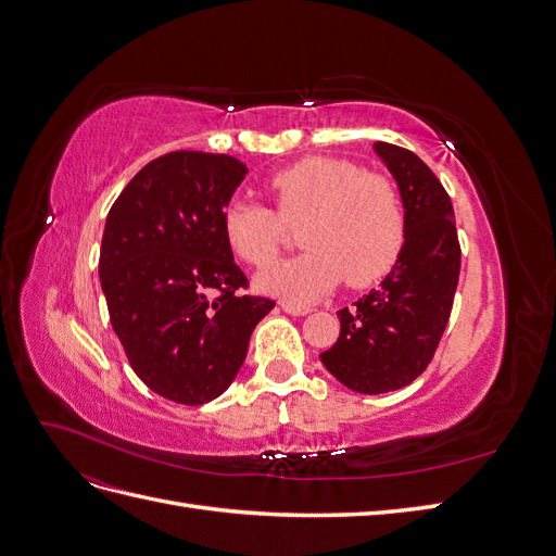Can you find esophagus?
Returning a JSON list of instances; mask_svg holds the SVG:
<instances>
[{
    "label": "esophagus",
    "mask_w": 556,
    "mask_h": 556,
    "mask_svg": "<svg viewBox=\"0 0 556 556\" xmlns=\"http://www.w3.org/2000/svg\"><path fill=\"white\" fill-rule=\"evenodd\" d=\"M280 308H282L285 313H290V315H308V313H311L308 306H299V304H292V301H282Z\"/></svg>",
    "instance_id": "34e87169"
}]
</instances>
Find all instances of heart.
Masks as SVG:
<instances>
[{
  "label": "heart",
  "mask_w": 556,
  "mask_h": 556,
  "mask_svg": "<svg viewBox=\"0 0 556 556\" xmlns=\"http://www.w3.org/2000/svg\"><path fill=\"white\" fill-rule=\"evenodd\" d=\"M274 210L231 201L223 233L250 266L271 262L285 241L282 225L299 227V257L266 266L257 288L296 304L327 294L343 278L368 288L392 271L406 243V206L382 174L339 157H304L266 180Z\"/></svg>",
  "instance_id": "obj_1"
}]
</instances>
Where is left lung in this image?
Returning a JSON list of instances; mask_svg holds the SVG:
<instances>
[{
  "instance_id": "obj_1",
  "label": "left lung",
  "mask_w": 556,
  "mask_h": 556,
  "mask_svg": "<svg viewBox=\"0 0 556 556\" xmlns=\"http://www.w3.org/2000/svg\"><path fill=\"white\" fill-rule=\"evenodd\" d=\"M406 206V243L378 290L339 311L341 333L319 355L327 371L359 394L410 384L433 359L452 313L462 248L452 201L410 150L378 141Z\"/></svg>"
}]
</instances>
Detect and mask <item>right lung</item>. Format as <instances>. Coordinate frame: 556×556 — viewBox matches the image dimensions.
<instances>
[{
  "label": "right lung",
  "instance_id": "1",
  "mask_svg": "<svg viewBox=\"0 0 556 556\" xmlns=\"http://www.w3.org/2000/svg\"><path fill=\"white\" fill-rule=\"evenodd\" d=\"M245 174L237 157L176 150L148 162L106 217L99 280L113 331L134 374L182 406L227 390L252 329L276 306L241 294L248 278L223 233Z\"/></svg>",
  "mask_w": 556,
  "mask_h": 556
}]
</instances>
